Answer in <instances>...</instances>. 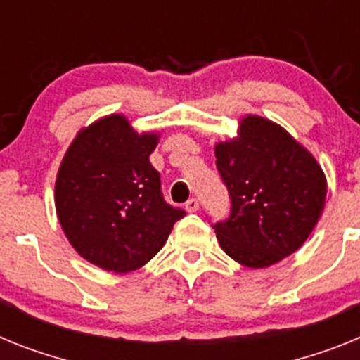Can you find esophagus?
Segmentation results:
<instances>
[{
    "mask_svg": "<svg viewBox=\"0 0 360 360\" xmlns=\"http://www.w3.org/2000/svg\"><path fill=\"white\" fill-rule=\"evenodd\" d=\"M184 208H186V212H198L199 210V201H198V199H188V201L184 202Z\"/></svg>",
    "mask_w": 360,
    "mask_h": 360,
    "instance_id": "esophagus-1",
    "label": "esophagus"
}]
</instances>
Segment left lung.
Returning a JSON list of instances; mask_svg holds the SVG:
<instances>
[{
  "instance_id": "obj_1",
  "label": "left lung",
  "mask_w": 360,
  "mask_h": 360,
  "mask_svg": "<svg viewBox=\"0 0 360 360\" xmlns=\"http://www.w3.org/2000/svg\"><path fill=\"white\" fill-rule=\"evenodd\" d=\"M215 165L232 214L215 224L226 255L268 268L304 245L326 202V176L310 150L281 124L246 114L237 136L215 143Z\"/></svg>"
}]
</instances>
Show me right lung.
I'll return each instance as SVG.
<instances>
[{
    "label": "right lung",
    "instance_id": "add662e5",
    "mask_svg": "<svg viewBox=\"0 0 360 360\" xmlns=\"http://www.w3.org/2000/svg\"><path fill=\"white\" fill-rule=\"evenodd\" d=\"M159 132H137L123 114L83 127L59 165L54 202L72 248L114 274L145 266L184 212L161 193L150 154Z\"/></svg>",
    "mask_w": 360,
    "mask_h": 360
}]
</instances>
